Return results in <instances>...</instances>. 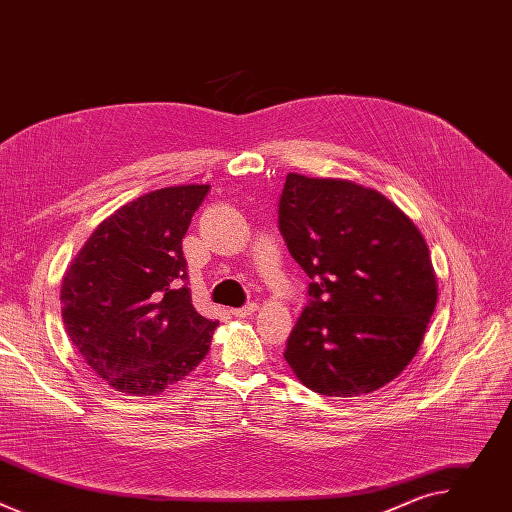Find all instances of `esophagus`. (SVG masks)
<instances>
[{
	"instance_id": "34e87169",
	"label": "esophagus",
	"mask_w": 512,
	"mask_h": 512,
	"mask_svg": "<svg viewBox=\"0 0 512 512\" xmlns=\"http://www.w3.org/2000/svg\"><path fill=\"white\" fill-rule=\"evenodd\" d=\"M257 310H259V306H257L255 302H251V304H247V306H243V308L233 310V314H235L237 318H249V316H253Z\"/></svg>"
}]
</instances>
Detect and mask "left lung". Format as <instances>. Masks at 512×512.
<instances>
[{
  "label": "left lung",
  "instance_id": "left-lung-1",
  "mask_svg": "<svg viewBox=\"0 0 512 512\" xmlns=\"http://www.w3.org/2000/svg\"><path fill=\"white\" fill-rule=\"evenodd\" d=\"M279 231L310 277V304L283 352L298 381L326 397H358L397 379L437 302L411 218L375 188L289 172Z\"/></svg>",
  "mask_w": 512,
  "mask_h": 512
}]
</instances>
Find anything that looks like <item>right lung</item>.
<instances>
[{"instance_id": "right-lung-1", "label": "right lung", "mask_w": 512, "mask_h": 512, "mask_svg": "<svg viewBox=\"0 0 512 512\" xmlns=\"http://www.w3.org/2000/svg\"><path fill=\"white\" fill-rule=\"evenodd\" d=\"M208 184L143 194L93 231L60 287L64 332L111 389L160 395L194 371L218 322L200 316L182 239Z\"/></svg>"}]
</instances>
